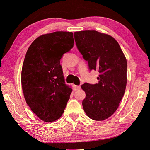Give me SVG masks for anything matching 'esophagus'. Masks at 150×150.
I'll return each mask as SVG.
<instances>
[{
	"label": "esophagus",
	"mask_w": 150,
	"mask_h": 150,
	"mask_svg": "<svg viewBox=\"0 0 150 150\" xmlns=\"http://www.w3.org/2000/svg\"><path fill=\"white\" fill-rule=\"evenodd\" d=\"M74 90H78V89H81V86H76V85H74Z\"/></svg>",
	"instance_id": "esophagus-1"
}]
</instances>
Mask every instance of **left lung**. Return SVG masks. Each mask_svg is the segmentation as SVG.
Wrapping results in <instances>:
<instances>
[{"label": "left lung", "instance_id": "obj_1", "mask_svg": "<svg viewBox=\"0 0 150 150\" xmlns=\"http://www.w3.org/2000/svg\"><path fill=\"white\" fill-rule=\"evenodd\" d=\"M77 48L88 62L89 69L97 70L98 83H84L83 107L87 116L96 121L110 117L124 96L127 83V61L120 45L111 35L96 30L75 32Z\"/></svg>", "mask_w": 150, "mask_h": 150}]
</instances>
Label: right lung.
I'll return each instance as SVG.
<instances>
[{
  "instance_id": "1",
  "label": "right lung",
  "mask_w": 150,
  "mask_h": 150,
  "mask_svg": "<svg viewBox=\"0 0 150 150\" xmlns=\"http://www.w3.org/2000/svg\"><path fill=\"white\" fill-rule=\"evenodd\" d=\"M74 42L72 33L57 31L35 39L26 52L21 72L24 98L45 122L59 118L69 99L72 90L65 84L60 61Z\"/></svg>"
}]
</instances>
